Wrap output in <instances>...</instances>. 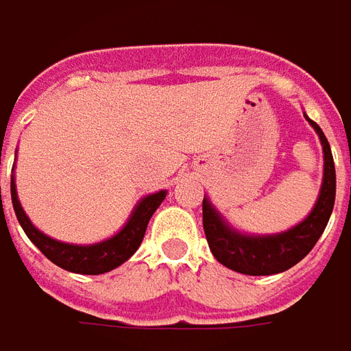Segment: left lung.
Masks as SVG:
<instances>
[{"mask_svg": "<svg viewBox=\"0 0 351 351\" xmlns=\"http://www.w3.org/2000/svg\"><path fill=\"white\" fill-rule=\"evenodd\" d=\"M305 118L320 139L324 169H322L319 198L303 221H299L291 229L282 233L250 235L235 229L210 202V198L204 196L202 215H204V231L208 245L215 260L221 262L229 270L247 276H272V274L285 272L291 266H295L299 260L307 256L328 223L334 208V198H336V169H334L332 152L319 124L313 122L307 114Z\"/></svg>", "mask_w": 351, "mask_h": 351, "instance_id": "1", "label": "left lung"}]
</instances>
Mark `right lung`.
<instances>
[{
	"instance_id": "obj_1",
	"label": "right lung",
	"mask_w": 351,
	"mask_h": 351,
	"mask_svg": "<svg viewBox=\"0 0 351 351\" xmlns=\"http://www.w3.org/2000/svg\"><path fill=\"white\" fill-rule=\"evenodd\" d=\"M165 198H167V190H159L155 194L143 196L134 206L128 221L122 225V229L116 235L108 237L101 243H93V245H75V243H64V241L52 239L32 225L29 215L25 213L19 202L15 176H11V202H13V210L23 231L44 256L52 260L56 266L64 268L67 272L85 274V276L110 272L120 264H124L139 248L152 215Z\"/></svg>"
}]
</instances>
